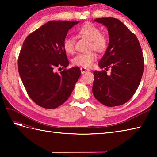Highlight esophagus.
Instances as JSON below:
<instances>
[{
  "mask_svg": "<svg viewBox=\"0 0 157 157\" xmlns=\"http://www.w3.org/2000/svg\"><path fill=\"white\" fill-rule=\"evenodd\" d=\"M80 70H81V72H82V74H83V73H86V72L89 71V69H86V68H85V67H81V68H80Z\"/></svg>",
  "mask_w": 157,
  "mask_h": 157,
  "instance_id": "34e87169",
  "label": "esophagus"
}]
</instances>
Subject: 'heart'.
Masks as SVG:
<instances>
[{"label":"heart","instance_id":"b5f03b06","mask_svg":"<svg viewBox=\"0 0 157 157\" xmlns=\"http://www.w3.org/2000/svg\"><path fill=\"white\" fill-rule=\"evenodd\" d=\"M78 34L90 40L91 42L90 48L96 51L102 52L106 49L108 45L107 37L101 34V30L97 26L92 23H87L82 25L78 30ZM63 48L67 54H73L74 52V39L67 36L63 40ZM96 55L94 52L87 54H78L73 59V63L75 65L81 66L83 67H90L92 63L96 60Z\"/></svg>","mask_w":157,"mask_h":157}]
</instances>
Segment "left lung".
Listing matches in <instances>:
<instances>
[{
    "label": "left lung",
    "instance_id": "left-lung-1",
    "mask_svg": "<svg viewBox=\"0 0 157 157\" xmlns=\"http://www.w3.org/2000/svg\"><path fill=\"white\" fill-rule=\"evenodd\" d=\"M108 29V47L98 65L105 70L94 71L92 92L96 99L107 106L125 104L135 94L144 71V59L138 40L119 19H95Z\"/></svg>",
    "mask_w": 157,
    "mask_h": 157
}]
</instances>
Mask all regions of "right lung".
Instances as JSON below:
<instances>
[{"label": "right lung", "mask_w": 157, "mask_h": 157, "mask_svg": "<svg viewBox=\"0 0 157 157\" xmlns=\"http://www.w3.org/2000/svg\"><path fill=\"white\" fill-rule=\"evenodd\" d=\"M79 21H51L32 32L23 42L18 59L23 84L31 99L45 109H55L71 95L81 75L78 67L59 73L69 65L63 40Z\"/></svg>", "instance_id": "obj_1"}]
</instances>
